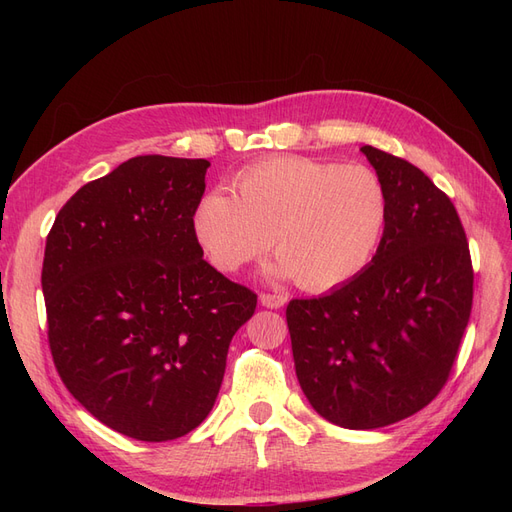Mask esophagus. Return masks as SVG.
<instances>
[{
  "mask_svg": "<svg viewBox=\"0 0 512 512\" xmlns=\"http://www.w3.org/2000/svg\"><path fill=\"white\" fill-rule=\"evenodd\" d=\"M286 301H288V297H286V294H282V292H262L260 294V303L265 305V307H271V309L284 307Z\"/></svg>",
  "mask_w": 512,
  "mask_h": 512,
  "instance_id": "obj_1",
  "label": "esophagus"
}]
</instances>
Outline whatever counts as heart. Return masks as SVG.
I'll list each match as a JSON object with an SVG mask.
<instances>
[{
	"instance_id": "b5f03b06",
	"label": "heart",
	"mask_w": 512,
	"mask_h": 512,
	"mask_svg": "<svg viewBox=\"0 0 512 512\" xmlns=\"http://www.w3.org/2000/svg\"><path fill=\"white\" fill-rule=\"evenodd\" d=\"M235 192L215 188L194 207L192 232L207 260L237 273L273 245V273L307 290L361 273L389 218L386 185L365 164L267 158L241 170Z\"/></svg>"
}]
</instances>
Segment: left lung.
<instances>
[{
	"instance_id": "1",
	"label": "left lung",
	"mask_w": 512,
	"mask_h": 512,
	"mask_svg": "<svg viewBox=\"0 0 512 512\" xmlns=\"http://www.w3.org/2000/svg\"><path fill=\"white\" fill-rule=\"evenodd\" d=\"M361 151L389 194L384 235L365 271L286 322L309 404L346 429H376L436 399L466 333L474 269L455 205L404 158Z\"/></svg>"
}]
</instances>
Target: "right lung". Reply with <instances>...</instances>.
<instances>
[{"mask_svg": "<svg viewBox=\"0 0 512 512\" xmlns=\"http://www.w3.org/2000/svg\"><path fill=\"white\" fill-rule=\"evenodd\" d=\"M207 160L136 156L89 181L46 237L42 292L57 374L100 423L143 442L196 429L256 292L203 258L192 213Z\"/></svg>", "mask_w": 512, "mask_h": 512, "instance_id": "obj_1", "label": "right lung"}]
</instances>
